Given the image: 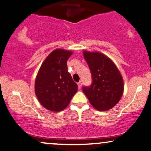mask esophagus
I'll return each instance as SVG.
<instances>
[{
    "instance_id": "34e87169",
    "label": "esophagus",
    "mask_w": 151,
    "mask_h": 151,
    "mask_svg": "<svg viewBox=\"0 0 151 151\" xmlns=\"http://www.w3.org/2000/svg\"><path fill=\"white\" fill-rule=\"evenodd\" d=\"M77 84H78V87H79V88L80 89L81 88V85H82V81H79V82L77 83Z\"/></svg>"
}]
</instances>
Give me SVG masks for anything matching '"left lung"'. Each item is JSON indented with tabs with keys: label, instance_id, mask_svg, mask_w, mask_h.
Segmentation results:
<instances>
[{
	"label": "left lung",
	"instance_id": "obj_1",
	"mask_svg": "<svg viewBox=\"0 0 151 151\" xmlns=\"http://www.w3.org/2000/svg\"><path fill=\"white\" fill-rule=\"evenodd\" d=\"M92 75V84L83 86L91 104L97 110L106 111L117 104L124 92V81L115 63L99 52L83 51Z\"/></svg>",
	"mask_w": 151,
	"mask_h": 151
}]
</instances>
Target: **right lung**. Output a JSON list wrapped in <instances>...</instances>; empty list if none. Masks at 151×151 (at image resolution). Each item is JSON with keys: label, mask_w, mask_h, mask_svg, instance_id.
<instances>
[{"label": "right lung", "mask_w": 151, "mask_h": 151, "mask_svg": "<svg viewBox=\"0 0 151 151\" xmlns=\"http://www.w3.org/2000/svg\"><path fill=\"white\" fill-rule=\"evenodd\" d=\"M72 54V51L64 49L54 50L39 69L35 81V93L47 110L62 111L77 91V84L68 72L67 65Z\"/></svg>", "instance_id": "1"}]
</instances>
